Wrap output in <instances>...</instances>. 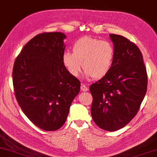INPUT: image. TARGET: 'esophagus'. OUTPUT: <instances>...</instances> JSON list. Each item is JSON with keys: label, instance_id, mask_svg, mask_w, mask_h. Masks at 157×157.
<instances>
[{"label": "esophagus", "instance_id": "1", "mask_svg": "<svg viewBox=\"0 0 157 157\" xmlns=\"http://www.w3.org/2000/svg\"><path fill=\"white\" fill-rule=\"evenodd\" d=\"M80 88H81V90H82V91H87V90H88V87H87L84 83H82H82H81Z\"/></svg>", "mask_w": 157, "mask_h": 157}]
</instances>
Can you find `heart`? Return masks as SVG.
Listing matches in <instances>:
<instances>
[{"mask_svg": "<svg viewBox=\"0 0 157 157\" xmlns=\"http://www.w3.org/2000/svg\"><path fill=\"white\" fill-rule=\"evenodd\" d=\"M72 52L63 53L64 67L74 77L80 74L82 67L88 78L97 79L106 75L112 67L115 56L114 47L109 41L90 36L77 39L72 46Z\"/></svg>", "mask_w": 157, "mask_h": 157, "instance_id": "1", "label": "heart"}]
</instances>
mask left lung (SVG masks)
I'll return each mask as SVG.
<instances>
[{
    "mask_svg": "<svg viewBox=\"0 0 157 157\" xmlns=\"http://www.w3.org/2000/svg\"><path fill=\"white\" fill-rule=\"evenodd\" d=\"M115 56L110 70L90 85L91 116L99 128L109 132L125 126L136 116L148 85L143 55L133 42L110 34Z\"/></svg>",
    "mask_w": 157,
    "mask_h": 157,
    "instance_id": "1",
    "label": "left lung"
}]
</instances>
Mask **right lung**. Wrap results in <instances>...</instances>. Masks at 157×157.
<instances>
[{"mask_svg": "<svg viewBox=\"0 0 157 157\" xmlns=\"http://www.w3.org/2000/svg\"><path fill=\"white\" fill-rule=\"evenodd\" d=\"M65 38L60 32L36 35L23 47L13 67L17 101L28 119L44 131L63 125L80 89V81L63 63Z\"/></svg>", "mask_w": 157, "mask_h": 157, "instance_id": "obj_1", "label": "right lung"}]
</instances>
